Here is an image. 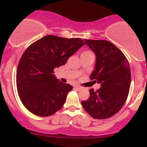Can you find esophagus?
Instances as JSON below:
<instances>
[{
	"label": "esophagus",
	"mask_w": 147,
	"mask_h": 147,
	"mask_svg": "<svg viewBox=\"0 0 147 147\" xmlns=\"http://www.w3.org/2000/svg\"><path fill=\"white\" fill-rule=\"evenodd\" d=\"M74 88H75L77 91H79V90H82V88L80 87V86H75V87H74Z\"/></svg>",
	"instance_id": "34e87169"
}]
</instances>
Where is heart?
<instances>
[{"mask_svg": "<svg viewBox=\"0 0 147 147\" xmlns=\"http://www.w3.org/2000/svg\"><path fill=\"white\" fill-rule=\"evenodd\" d=\"M82 55H93V54L90 51H89V50H86V51H84L82 53Z\"/></svg>", "mask_w": 147, "mask_h": 147, "instance_id": "b5f03b06", "label": "heart"}]
</instances>
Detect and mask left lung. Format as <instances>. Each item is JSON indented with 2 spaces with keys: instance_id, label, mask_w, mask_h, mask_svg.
I'll use <instances>...</instances> for the list:
<instances>
[{
  "instance_id": "left-lung-1",
  "label": "left lung",
  "mask_w": 147,
  "mask_h": 147,
  "mask_svg": "<svg viewBox=\"0 0 147 147\" xmlns=\"http://www.w3.org/2000/svg\"><path fill=\"white\" fill-rule=\"evenodd\" d=\"M95 54V70L90 75L93 82L100 84L97 91L90 89L89 98L81 102L85 111L95 119H107L124 106L131 85L129 61L122 51L110 41L84 39Z\"/></svg>"
}]
</instances>
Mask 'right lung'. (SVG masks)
<instances>
[{"label": "right lung", "instance_id": "right-lung-1", "mask_svg": "<svg viewBox=\"0 0 147 147\" xmlns=\"http://www.w3.org/2000/svg\"><path fill=\"white\" fill-rule=\"evenodd\" d=\"M85 45L81 38L47 35L26 49L16 72L18 95L25 107L41 117L55 114L63 107L72 86L60 82L54 69Z\"/></svg>", "mask_w": 147, "mask_h": 147}]
</instances>
